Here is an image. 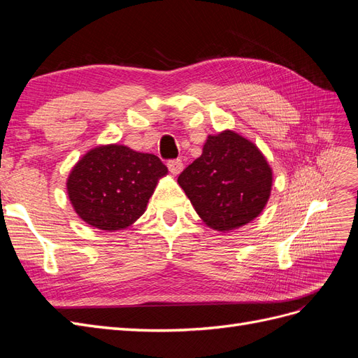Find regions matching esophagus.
Returning <instances> with one entry per match:
<instances>
[{
    "instance_id": "obj_1",
    "label": "esophagus",
    "mask_w": 358,
    "mask_h": 358,
    "mask_svg": "<svg viewBox=\"0 0 358 358\" xmlns=\"http://www.w3.org/2000/svg\"><path fill=\"white\" fill-rule=\"evenodd\" d=\"M167 167H169L171 175L176 176V175H179V173L183 170V162H182V159H170V161L167 162Z\"/></svg>"
}]
</instances>
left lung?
I'll return each instance as SVG.
<instances>
[{
  "instance_id": "8db88e82",
  "label": "left lung",
  "mask_w": 358,
  "mask_h": 358,
  "mask_svg": "<svg viewBox=\"0 0 358 358\" xmlns=\"http://www.w3.org/2000/svg\"><path fill=\"white\" fill-rule=\"evenodd\" d=\"M272 180L259 149L230 129L209 136L203 154L178 178L204 224L218 231L255 220L270 197Z\"/></svg>"
}]
</instances>
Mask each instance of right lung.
Instances as JSON below:
<instances>
[{"label": "right lung", "mask_w": 358, "mask_h": 358, "mask_svg": "<svg viewBox=\"0 0 358 358\" xmlns=\"http://www.w3.org/2000/svg\"><path fill=\"white\" fill-rule=\"evenodd\" d=\"M167 167L152 155L122 145L91 149L67 180L69 199L80 218L95 229H127L146 210Z\"/></svg>", "instance_id": "right-lung-1"}]
</instances>
